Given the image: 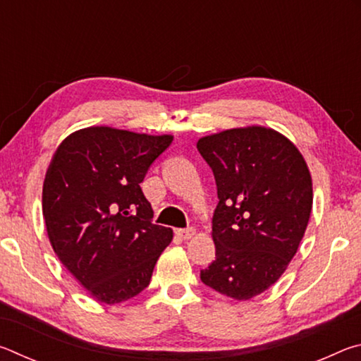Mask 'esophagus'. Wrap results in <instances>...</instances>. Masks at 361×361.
Segmentation results:
<instances>
[{"instance_id": "esophagus-1", "label": "esophagus", "mask_w": 361, "mask_h": 361, "mask_svg": "<svg viewBox=\"0 0 361 361\" xmlns=\"http://www.w3.org/2000/svg\"><path fill=\"white\" fill-rule=\"evenodd\" d=\"M195 234V229L194 228H186V229H176V235L180 237L183 240H188L191 239V237Z\"/></svg>"}]
</instances>
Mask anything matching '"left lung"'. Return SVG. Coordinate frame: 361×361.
I'll return each instance as SVG.
<instances>
[{"instance_id": "obj_1", "label": "left lung", "mask_w": 361, "mask_h": 361, "mask_svg": "<svg viewBox=\"0 0 361 361\" xmlns=\"http://www.w3.org/2000/svg\"><path fill=\"white\" fill-rule=\"evenodd\" d=\"M197 149L218 189L216 258L200 280L237 301L252 299L277 282L302 240L312 210L307 164L282 133L258 126L204 137Z\"/></svg>"}]
</instances>
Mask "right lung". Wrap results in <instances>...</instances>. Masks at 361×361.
I'll return each mask as SVG.
<instances>
[{
  "mask_svg": "<svg viewBox=\"0 0 361 361\" xmlns=\"http://www.w3.org/2000/svg\"><path fill=\"white\" fill-rule=\"evenodd\" d=\"M172 135L87 127L66 137L42 186L54 252L97 301L124 302L151 282L173 232L152 223L140 188Z\"/></svg>",
  "mask_w": 361,
  "mask_h": 361,
  "instance_id": "obj_1",
  "label": "right lung"
}]
</instances>
